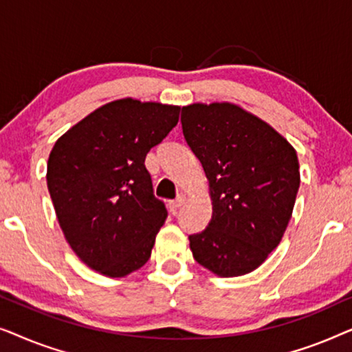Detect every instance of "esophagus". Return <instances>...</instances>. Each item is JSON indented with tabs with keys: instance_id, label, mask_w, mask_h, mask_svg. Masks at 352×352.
<instances>
[{
	"instance_id": "34e87169",
	"label": "esophagus",
	"mask_w": 352,
	"mask_h": 352,
	"mask_svg": "<svg viewBox=\"0 0 352 352\" xmlns=\"http://www.w3.org/2000/svg\"><path fill=\"white\" fill-rule=\"evenodd\" d=\"M184 201H186V195H179L176 200H170V204H168V205H170L171 210H176V208H179V206L184 204Z\"/></svg>"
}]
</instances>
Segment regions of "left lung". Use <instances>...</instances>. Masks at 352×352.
<instances>
[{
	"label": "left lung",
	"instance_id": "left-lung-1",
	"mask_svg": "<svg viewBox=\"0 0 352 352\" xmlns=\"http://www.w3.org/2000/svg\"><path fill=\"white\" fill-rule=\"evenodd\" d=\"M182 133L210 182L213 216L189 235L195 261L219 277L254 271L280 243L300 189L296 151L230 102L182 107Z\"/></svg>",
	"mask_w": 352,
	"mask_h": 352
}]
</instances>
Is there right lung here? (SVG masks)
Wrapping results in <instances>:
<instances>
[{"label":"right lung","mask_w":352,"mask_h":352,"mask_svg":"<svg viewBox=\"0 0 352 352\" xmlns=\"http://www.w3.org/2000/svg\"><path fill=\"white\" fill-rule=\"evenodd\" d=\"M177 105L124 98L96 109L57 139L47 190L65 240L86 266L124 277L151 258L168 211L146 155L179 120Z\"/></svg>","instance_id":"1"}]
</instances>
